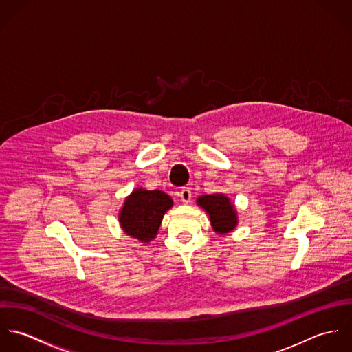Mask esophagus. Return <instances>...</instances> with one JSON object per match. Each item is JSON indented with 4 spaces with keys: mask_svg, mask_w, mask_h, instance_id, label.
<instances>
[{
    "mask_svg": "<svg viewBox=\"0 0 352 352\" xmlns=\"http://www.w3.org/2000/svg\"><path fill=\"white\" fill-rule=\"evenodd\" d=\"M179 197H180V201H183V203H190L191 198H192V192H191V190L188 187H184L179 192Z\"/></svg>",
    "mask_w": 352,
    "mask_h": 352,
    "instance_id": "obj_1",
    "label": "esophagus"
}]
</instances>
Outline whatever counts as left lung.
I'll return each instance as SVG.
<instances>
[{
    "label": "left lung",
    "instance_id": "left-lung-1",
    "mask_svg": "<svg viewBox=\"0 0 352 352\" xmlns=\"http://www.w3.org/2000/svg\"><path fill=\"white\" fill-rule=\"evenodd\" d=\"M198 204L201 206L210 215L212 229L218 234L229 233L236 228L237 217H236L234 206L225 195L222 194L203 195L198 199Z\"/></svg>",
    "mask_w": 352,
    "mask_h": 352
}]
</instances>
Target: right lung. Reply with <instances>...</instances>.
<instances>
[{"label":"right lung","instance_id":"obj_1","mask_svg":"<svg viewBox=\"0 0 352 352\" xmlns=\"http://www.w3.org/2000/svg\"><path fill=\"white\" fill-rule=\"evenodd\" d=\"M173 201L162 191H148L138 188L124 201L120 212V223L123 230L141 241H151L161 225L166 210Z\"/></svg>","mask_w":352,"mask_h":352}]
</instances>
